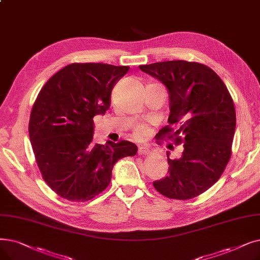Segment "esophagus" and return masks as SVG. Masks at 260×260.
<instances>
[{"label":"esophagus","mask_w":260,"mask_h":260,"mask_svg":"<svg viewBox=\"0 0 260 260\" xmlns=\"http://www.w3.org/2000/svg\"><path fill=\"white\" fill-rule=\"evenodd\" d=\"M152 152H151V150L149 149V148H143V146H141V148H139L138 149V154L139 155H149V154H151Z\"/></svg>","instance_id":"obj_1"}]
</instances>
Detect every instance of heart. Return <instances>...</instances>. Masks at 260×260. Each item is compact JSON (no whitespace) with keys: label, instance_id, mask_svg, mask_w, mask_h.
Returning a JSON list of instances; mask_svg holds the SVG:
<instances>
[{"label":"heart","instance_id":"heart-1","mask_svg":"<svg viewBox=\"0 0 260 260\" xmlns=\"http://www.w3.org/2000/svg\"><path fill=\"white\" fill-rule=\"evenodd\" d=\"M146 135H148V129L145 127H137L136 131H135V137L138 138V139H142L144 138Z\"/></svg>","mask_w":260,"mask_h":260}]
</instances>
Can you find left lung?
<instances>
[{"label": "left lung", "mask_w": 260, "mask_h": 260, "mask_svg": "<svg viewBox=\"0 0 260 260\" xmlns=\"http://www.w3.org/2000/svg\"><path fill=\"white\" fill-rule=\"evenodd\" d=\"M139 68L161 82L169 93V125L156 137L173 139L184 148L176 159L167 153L169 173L153 185L169 199L196 198L218 182L231 158L236 128L233 99L218 74L205 64L170 60Z\"/></svg>", "instance_id": "left-lung-1"}]
</instances>
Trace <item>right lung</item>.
<instances>
[{
	"mask_svg": "<svg viewBox=\"0 0 260 260\" xmlns=\"http://www.w3.org/2000/svg\"><path fill=\"white\" fill-rule=\"evenodd\" d=\"M129 67L71 63L55 73L34 103L28 133L39 170L49 187L71 202H85L109 185L115 164L135 156L122 140L93 142V117L105 115L111 90Z\"/></svg>",
	"mask_w": 260,
	"mask_h": 260,
	"instance_id": "add662e5",
	"label": "right lung"
}]
</instances>
